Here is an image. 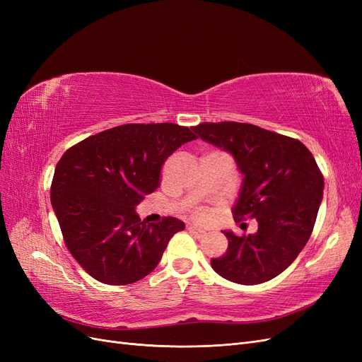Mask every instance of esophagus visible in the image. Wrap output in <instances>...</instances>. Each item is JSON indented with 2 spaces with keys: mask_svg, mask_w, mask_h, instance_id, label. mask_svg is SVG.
I'll list each match as a JSON object with an SVG mask.
<instances>
[{
  "mask_svg": "<svg viewBox=\"0 0 362 362\" xmlns=\"http://www.w3.org/2000/svg\"><path fill=\"white\" fill-rule=\"evenodd\" d=\"M187 231L190 233V234H193V235H196V237H202V235H205V229H202V228H198V226H194V225H187Z\"/></svg>",
  "mask_w": 362,
  "mask_h": 362,
  "instance_id": "obj_1",
  "label": "esophagus"
}]
</instances>
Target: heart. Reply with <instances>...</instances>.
Returning a JSON list of instances; mask_svg holds the SVG:
<instances>
[{"label":"heart","mask_w":362,"mask_h":362,"mask_svg":"<svg viewBox=\"0 0 362 362\" xmlns=\"http://www.w3.org/2000/svg\"><path fill=\"white\" fill-rule=\"evenodd\" d=\"M192 216L196 218V221H204V218L206 217V213H205V210H202V208H194V210L192 211Z\"/></svg>","instance_id":"heart-1"}]
</instances>
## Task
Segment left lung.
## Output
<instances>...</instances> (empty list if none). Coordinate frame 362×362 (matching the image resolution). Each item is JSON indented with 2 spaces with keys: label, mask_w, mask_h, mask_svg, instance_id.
<instances>
[{
  "label": "left lung",
  "mask_w": 362,
  "mask_h": 362,
  "mask_svg": "<svg viewBox=\"0 0 362 362\" xmlns=\"http://www.w3.org/2000/svg\"><path fill=\"white\" fill-rule=\"evenodd\" d=\"M193 131L229 152L243 173L235 222H258L255 234L223 231L228 250L211 267L243 286L273 279L298 258L319 213L325 181L313 154L302 141L252 124L204 122Z\"/></svg>",
  "instance_id": "obj_1"
}]
</instances>
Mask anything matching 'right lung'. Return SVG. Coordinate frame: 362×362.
Listing matches in <instances>:
<instances>
[{
	"label": "right lung",
	"mask_w": 362,
	"mask_h": 362,
	"mask_svg": "<svg viewBox=\"0 0 362 362\" xmlns=\"http://www.w3.org/2000/svg\"><path fill=\"white\" fill-rule=\"evenodd\" d=\"M196 139L177 124H127L84 139L54 172L51 204L66 247L92 278L133 284L157 267L184 222L145 223L136 205L160 185L163 163Z\"/></svg>",
	"instance_id": "right-lung-1"
}]
</instances>
